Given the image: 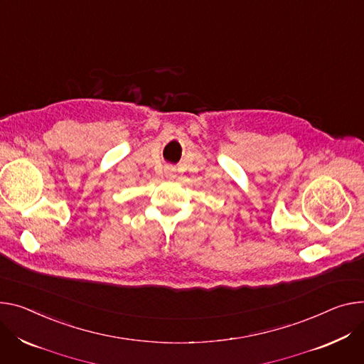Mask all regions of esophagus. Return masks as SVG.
Listing matches in <instances>:
<instances>
[{
    "instance_id": "esophagus-1",
    "label": "esophagus",
    "mask_w": 364,
    "mask_h": 364,
    "mask_svg": "<svg viewBox=\"0 0 364 364\" xmlns=\"http://www.w3.org/2000/svg\"><path fill=\"white\" fill-rule=\"evenodd\" d=\"M165 177L174 178V177H176V174H174V168H171V167H167V168H165Z\"/></svg>"
}]
</instances>
